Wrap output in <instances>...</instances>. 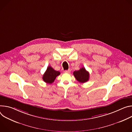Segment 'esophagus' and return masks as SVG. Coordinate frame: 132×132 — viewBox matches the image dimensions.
Returning a JSON list of instances; mask_svg holds the SVG:
<instances>
[{
	"label": "esophagus",
	"mask_w": 132,
	"mask_h": 132,
	"mask_svg": "<svg viewBox=\"0 0 132 132\" xmlns=\"http://www.w3.org/2000/svg\"><path fill=\"white\" fill-rule=\"evenodd\" d=\"M71 72V70L70 69L68 70H65L64 71V72L65 73H70Z\"/></svg>",
	"instance_id": "obj_1"
}]
</instances>
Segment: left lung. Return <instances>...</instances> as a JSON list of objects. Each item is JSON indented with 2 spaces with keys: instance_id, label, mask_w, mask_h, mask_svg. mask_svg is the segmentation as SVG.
I'll return each instance as SVG.
<instances>
[{
  "instance_id": "left-lung-1",
  "label": "left lung",
  "mask_w": 132,
  "mask_h": 132,
  "mask_svg": "<svg viewBox=\"0 0 132 132\" xmlns=\"http://www.w3.org/2000/svg\"><path fill=\"white\" fill-rule=\"evenodd\" d=\"M73 75L77 80L82 83L86 82L89 80V73L83 67L78 71H74Z\"/></svg>"
}]
</instances>
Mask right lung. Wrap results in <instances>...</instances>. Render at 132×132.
Returning <instances> with one entry per match:
<instances>
[{
  "label": "right lung",
  "instance_id": "obj_1",
  "mask_svg": "<svg viewBox=\"0 0 132 132\" xmlns=\"http://www.w3.org/2000/svg\"><path fill=\"white\" fill-rule=\"evenodd\" d=\"M60 75L59 71L54 70L51 67L49 66L42 77L43 80L47 83H52L56 77Z\"/></svg>",
  "mask_w": 132,
  "mask_h": 132
}]
</instances>
